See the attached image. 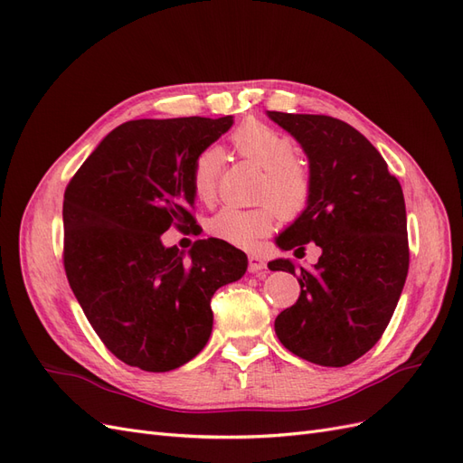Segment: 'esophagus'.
Returning <instances> with one entry per match:
<instances>
[{
	"label": "esophagus",
	"instance_id": "1",
	"mask_svg": "<svg viewBox=\"0 0 463 463\" xmlns=\"http://www.w3.org/2000/svg\"><path fill=\"white\" fill-rule=\"evenodd\" d=\"M262 269H266L264 259L259 255H249V272H259Z\"/></svg>",
	"mask_w": 463,
	"mask_h": 463
}]
</instances>
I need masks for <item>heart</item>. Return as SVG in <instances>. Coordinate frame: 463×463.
Returning <instances> with one entry per match:
<instances>
[{"label": "heart", "mask_w": 463, "mask_h": 463, "mask_svg": "<svg viewBox=\"0 0 463 463\" xmlns=\"http://www.w3.org/2000/svg\"><path fill=\"white\" fill-rule=\"evenodd\" d=\"M237 156L262 167L257 208L226 206L208 222V232L232 245L250 247L269 235L278 218L296 220L309 206L313 193L311 167L296 154V143L286 133L260 121H245L230 135ZM223 158L216 146L203 148L191 167V185L197 199L210 203L216 197ZM280 214L278 215L277 213Z\"/></svg>", "instance_id": "obj_1"}]
</instances>
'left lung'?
<instances>
[{
  "mask_svg": "<svg viewBox=\"0 0 463 463\" xmlns=\"http://www.w3.org/2000/svg\"><path fill=\"white\" fill-rule=\"evenodd\" d=\"M269 118L303 146L313 175L309 206L276 243L305 250L315 241L322 250L313 269L301 266L299 299L276 317V335L305 361L345 367L381 340L408 278L402 185L345 121L284 111ZM269 269L296 274L286 259Z\"/></svg>",
  "mask_w": 463,
  "mask_h": 463,
  "instance_id": "8db88e82",
  "label": "left lung"
}]
</instances>
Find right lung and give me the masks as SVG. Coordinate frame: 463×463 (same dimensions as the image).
Here are the masks:
<instances>
[{
    "label": "right lung",
    "mask_w": 463,
    "mask_h": 463,
    "mask_svg": "<svg viewBox=\"0 0 463 463\" xmlns=\"http://www.w3.org/2000/svg\"><path fill=\"white\" fill-rule=\"evenodd\" d=\"M232 116L121 123L69 181L63 197V266L104 345L148 373L184 365L213 332L210 299L240 279L247 255L208 237L185 259L164 247L172 226H197L191 167L232 128Z\"/></svg>",
    "instance_id": "right-lung-1"
}]
</instances>
